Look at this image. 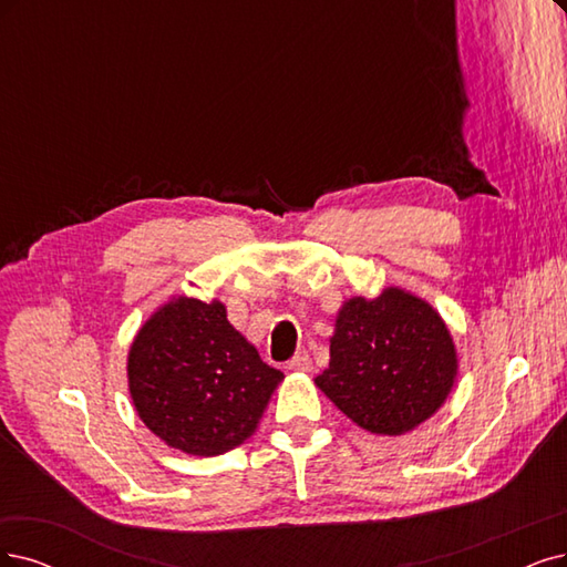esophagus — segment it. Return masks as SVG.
<instances>
[{"label":"esophagus","mask_w":567,"mask_h":567,"mask_svg":"<svg viewBox=\"0 0 567 567\" xmlns=\"http://www.w3.org/2000/svg\"><path fill=\"white\" fill-rule=\"evenodd\" d=\"M287 369L289 371H297V373H310L312 371V360L308 358L306 352H299V354H295V358L287 362Z\"/></svg>","instance_id":"34e87169"}]
</instances>
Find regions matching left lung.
<instances>
[{"mask_svg":"<svg viewBox=\"0 0 567 567\" xmlns=\"http://www.w3.org/2000/svg\"><path fill=\"white\" fill-rule=\"evenodd\" d=\"M457 350L444 318L402 287L343 301L316 385L354 425L379 436L415 430L444 406Z\"/></svg>","mask_w":567,"mask_h":567,"instance_id":"1","label":"left lung"}]
</instances>
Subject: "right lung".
Instances as JSON below:
<instances>
[{
    "instance_id": "add662e5",
    "label": "right lung",
    "mask_w": 567,
    "mask_h": 567,
    "mask_svg": "<svg viewBox=\"0 0 567 567\" xmlns=\"http://www.w3.org/2000/svg\"><path fill=\"white\" fill-rule=\"evenodd\" d=\"M140 421L165 446L213 457L255 434L285 373L228 322L217 299L177 297L154 310L128 350Z\"/></svg>"
}]
</instances>
